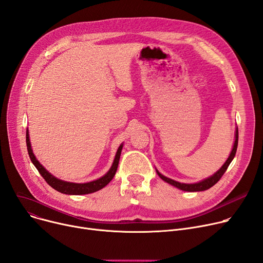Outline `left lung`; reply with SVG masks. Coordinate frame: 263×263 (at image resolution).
Listing matches in <instances>:
<instances>
[{"instance_id":"1","label":"left lung","mask_w":263,"mask_h":263,"mask_svg":"<svg viewBox=\"0 0 263 263\" xmlns=\"http://www.w3.org/2000/svg\"><path fill=\"white\" fill-rule=\"evenodd\" d=\"M238 140H239V131H238V128H237V130H236V140H234L233 148H232V150H231L230 156L228 157L227 161L225 162V164H224L223 166L220 167L214 175H212V176L209 177V178L204 179V180H202V181H200V182L191 183V184H189V183H180V182L173 180V179H170V178H167V177L163 176V175L160 174L158 171H157V173H158L159 177L162 179V180H164L165 182H167V183H170V184H172V185H174V186H176V187H178V189H180V190H182V191H186V192H199V191H205V190H208V189H210L211 186H213V185L219 180V179L222 178V176L225 174V172L227 171V168H228V166H229V164H230L231 161L233 160L234 156H236L237 148H238Z\"/></svg>"}]
</instances>
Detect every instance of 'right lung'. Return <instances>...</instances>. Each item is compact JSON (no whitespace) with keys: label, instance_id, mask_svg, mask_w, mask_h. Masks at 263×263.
<instances>
[{"label":"right lung","instance_id":"right-lung-1","mask_svg":"<svg viewBox=\"0 0 263 263\" xmlns=\"http://www.w3.org/2000/svg\"><path fill=\"white\" fill-rule=\"evenodd\" d=\"M26 146H27V153H29L30 159L32 163L35 165V167L39 172V174L43 176V178L46 180V182L52 186L54 190H57L63 194H69V195H84V194H89V193H93L103 189L106 184L109 183V181L114 178L117 167H118V163L120 159V154H121V149H122V144L119 146L112 167L109 168V171L101 178L97 179L95 181L87 182V183H73V182H67L60 180V179L55 178L53 175H51L44 166L41 165L36 157L33 154V150L31 147L30 143V136H29V130H26Z\"/></svg>","mask_w":263,"mask_h":263}]
</instances>
